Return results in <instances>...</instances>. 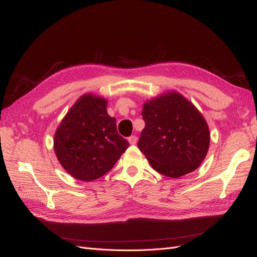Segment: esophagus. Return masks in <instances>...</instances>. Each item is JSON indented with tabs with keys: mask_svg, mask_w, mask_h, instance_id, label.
Listing matches in <instances>:
<instances>
[{
	"mask_svg": "<svg viewBox=\"0 0 257 257\" xmlns=\"http://www.w3.org/2000/svg\"><path fill=\"white\" fill-rule=\"evenodd\" d=\"M128 142L131 145H136L137 143V137L135 135H132L128 137Z\"/></svg>",
	"mask_w": 257,
	"mask_h": 257,
	"instance_id": "esophagus-1",
	"label": "esophagus"
}]
</instances>
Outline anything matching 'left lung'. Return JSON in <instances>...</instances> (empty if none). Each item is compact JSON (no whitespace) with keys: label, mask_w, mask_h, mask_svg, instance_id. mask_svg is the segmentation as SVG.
Listing matches in <instances>:
<instances>
[{"label":"left lung","mask_w":257,"mask_h":257,"mask_svg":"<svg viewBox=\"0 0 257 257\" xmlns=\"http://www.w3.org/2000/svg\"><path fill=\"white\" fill-rule=\"evenodd\" d=\"M137 146L158 173L179 178L199 167L208 152L210 134L195 106L176 92L144 105Z\"/></svg>","instance_id":"1"}]
</instances>
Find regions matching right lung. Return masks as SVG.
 <instances>
[{
    "mask_svg": "<svg viewBox=\"0 0 257 257\" xmlns=\"http://www.w3.org/2000/svg\"><path fill=\"white\" fill-rule=\"evenodd\" d=\"M107 102L83 95L69 109L54 135V151L66 172L82 181L106 175L130 147L119 135Z\"/></svg>",
    "mask_w": 257,
    "mask_h": 257,
    "instance_id": "1",
    "label": "right lung"
}]
</instances>
